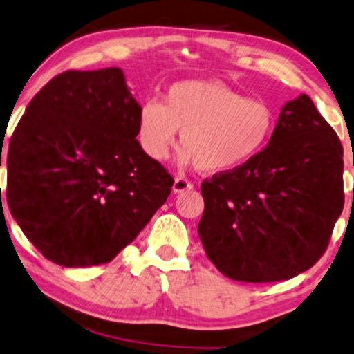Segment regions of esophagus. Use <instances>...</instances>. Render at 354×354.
Segmentation results:
<instances>
[{
	"instance_id": "obj_1",
	"label": "esophagus",
	"mask_w": 354,
	"mask_h": 354,
	"mask_svg": "<svg viewBox=\"0 0 354 354\" xmlns=\"http://www.w3.org/2000/svg\"><path fill=\"white\" fill-rule=\"evenodd\" d=\"M193 188V183L188 182L187 178L183 177H176V180H174V185H172V192L174 193H183V192H189V189Z\"/></svg>"
}]
</instances>
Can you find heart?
I'll use <instances>...</instances> for the list:
<instances>
[{
  "instance_id": "heart-1",
  "label": "heart",
  "mask_w": 354,
  "mask_h": 354,
  "mask_svg": "<svg viewBox=\"0 0 354 354\" xmlns=\"http://www.w3.org/2000/svg\"><path fill=\"white\" fill-rule=\"evenodd\" d=\"M275 111L263 100L243 97L215 79L172 84L165 104L147 100L139 107L138 138L151 160L165 161L178 131L185 149L182 165L194 162L207 174L236 171L269 142Z\"/></svg>"
}]
</instances>
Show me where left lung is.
Instances as JSON below:
<instances>
[{
  "instance_id": "left-lung-1",
  "label": "left lung",
  "mask_w": 354,
  "mask_h": 354,
  "mask_svg": "<svg viewBox=\"0 0 354 354\" xmlns=\"http://www.w3.org/2000/svg\"><path fill=\"white\" fill-rule=\"evenodd\" d=\"M344 149L307 95L281 107L269 144L247 165L204 180L198 234L223 275L292 279L328 248L344 209Z\"/></svg>"
}]
</instances>
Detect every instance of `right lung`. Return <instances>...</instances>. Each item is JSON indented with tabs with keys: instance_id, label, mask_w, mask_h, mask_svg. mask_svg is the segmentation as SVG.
<instances>
[{
	"instance_id": "add662e5",
	"label": "right lung",
	"mask_w": 354,
	"mask_h": 354,
	"mask_svg": "<svg viewBox=\"0 0 354 354\" xmlns=\"http://www.w3.org/2000/svg\"><path fill=\"white\" fill-rule=\"evenodd\" d=\"M120 68L68 71L32 97L8 149V205L52 263L88 268L129 245L174 178L140 147Z\"/></svg>"
}]
</instances>
